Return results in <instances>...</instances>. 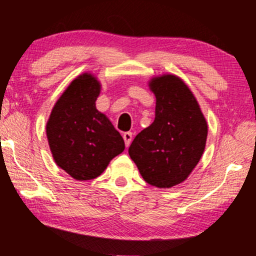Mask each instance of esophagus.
Here are the masks:
<instances>
[{"label":"esophagus","instance_id":"1","mask_svg":"<svg viewBox=\"0 0 256 256\" xmlns=\"http://www.w3.org/2000/svg\"><path fill=\"white\" fill-rule=\"evenodd\" d=\"M122 137H124L125 146H130V143H131V140H132V132H124V134H122Z\"/></svg>","mask_w":256,"mask_h":256}]
</instances>
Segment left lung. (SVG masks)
<instances>
[{
    "mask_svg": "<svg viewBox=\"0 0 256 256\" xmlns=\"http://www.w3.org/2000/svg\"><path fill=\"white\" fill-rule=\"evenodd\" d=\"M152 124L134 137L128 154L148 184L174 186L188 178L204 154L207 122L189 88L172 74L154 78Z\"/></svg>",
    "mask_w": 256,
    "mask_h": 256,
    "instance_id": "obj_1",
    "label": "left lung"
}]
</instances>
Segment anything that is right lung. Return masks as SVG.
<instances>
[{
	"label": "right lung",
	"mask_w": 256,
	"mask_h": 256,
	"mask_svg": "<svg viewBox=\"0 0 256 256\" xmlns=\"http://www.w3.org/2000/svg\"><path fill=\"white\" fill-rule=\"evenodd\" d=\"M100 83L84 73L64 90L46 122L55 162L77 180L98 177L110 161L124 152L122 134L96 110Z\"/></svg>",
	"instance_id": "obj_1"
}]
</instances>
